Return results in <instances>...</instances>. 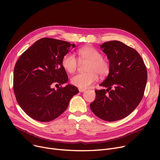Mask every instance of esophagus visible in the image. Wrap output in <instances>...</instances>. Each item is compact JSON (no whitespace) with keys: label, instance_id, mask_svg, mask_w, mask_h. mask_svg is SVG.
<instances>
[{"label":"esophagus","instance_id":"34e87169","mask_svg":"<svg viewBox=\"0 0 160 160\" xmlns=\"http://www.w3.org/2000/svg\"><path fill=\"white\" fill-rule=\"evenodd\" d=\"M78 90H79V91H80V92H81V93H83V92H84V91H86V89H80V88H79V89H78Z\"/></svg>","mask_w":160,"mask_h":160}]
</instances>
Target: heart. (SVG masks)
Wrapping results in <instances>:
<instances>
[{"mask_svg": "<svg viewBox=\"0 0 160 160\" xmlns=\"http://www.w3.org/2000/svg\"><path fill=\"white\" fill-rule=\"evenodd\" d=\"M78 54L80 60L88 62L86 73H79L71 78L72 84L80 89H87L98 79V74L101 77H106L110 72V64L102 54L96 48L86 47L80 48ZM62 64L63 69L69 73H73L78 67V61L72 53L66 54L62 58Z\"/></svg>", "mask_w": 160, "mask_h": 160, "instance_id": "1", "label": "heart"}]
</instances>
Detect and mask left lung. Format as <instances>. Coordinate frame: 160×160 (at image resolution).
<instances>
[{"instance_id":"left-lung-1","label":"left lung","mask_w":160,"mask_h":160,"mask_svg":"<svg viewBox=\"0 0 160 160\" xmlns=\"http://www.w3.org/2000/svg\"><path fill=\"white\" fill-rule=\"evenodd\" d=\"M110 64L108 77L96 90L90 108L100 119L109 122L130 115L143 97L147 81L145 65L139 54L119 41H110L100 46Z\"/></svg>"}]
</instances>
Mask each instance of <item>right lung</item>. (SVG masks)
<instances>
[{"mask_svg": "<svg viewBox=\"0 0 160 160\" xmlns=\"http://www.w3.org/2000/svg\"><path fill=\"white\" fill-rule=\"evenodd\" d=\"M76 45L67 41L42 38L24 51L16 62L13 72V91L19 105L33 119L49 122L62 115L71 98L79 91L67 84L62 64L63 57Z\"/></svg>", "mask_w": 160, "mask_h": 160, "instance_id": "1", "label": "right lung"}]
</instances>
